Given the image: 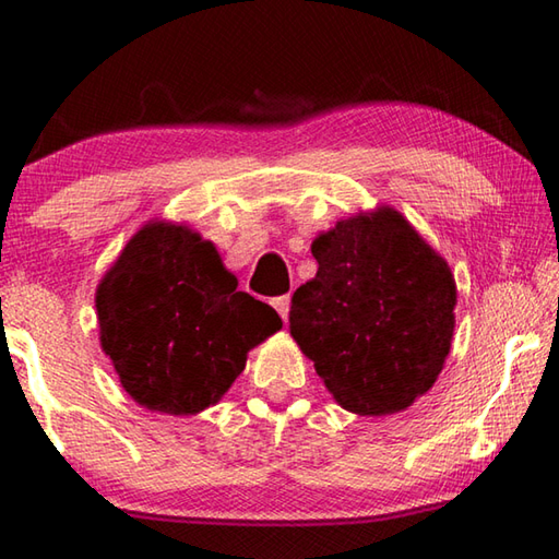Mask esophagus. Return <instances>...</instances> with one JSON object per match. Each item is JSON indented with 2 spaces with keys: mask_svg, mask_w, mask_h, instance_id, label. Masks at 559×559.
Listing matches in <instances>:
<instances>
[{
  "mask_svg": "<svg viewBox=\"0 0 559 559\" xmlns=\"http://www.w3.org/2000/svg\"><path fill=\"white\" fill-rule=\"evenodd\" d=\"M271 306L276 308V313H278L283 320H288V310H290V298H288V296H278V298H273V300H271Z\"/></svg>",
  "mask_w": 559,
  "mask_h": 559,
  "instance_id": "obj_1",
  "label": "esophagus"
}]
</instances>
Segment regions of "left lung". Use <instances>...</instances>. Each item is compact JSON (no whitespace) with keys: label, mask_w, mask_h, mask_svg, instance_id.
I'll use <instances>...</instances> for the list:
<instances>
[{"label":"left lung","mask_w":559,"mask_h":559,"mask_svg":"<svg viewBox=\"0 0 559 559\" xmlns=\"http://www.w3.org/2000/svg\"><path fill=\"white\" fill-rule=\"evenodd\" d=\"M313 281L290 300V335L343 409L384 416L427 394L453 337L449 263L392 206L349 216L310 246Z\"/></svg>","instance_id":"obj_1"}]
</instances>
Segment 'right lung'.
Returning <instances> with one entry per match:
<instances>
[{
	"mask_svg": "<svg viewBox=\"0 0 559 559\" xmlns=\"http://www.w3.org/2000/svg\"><path fill=\"white\" fill-rule=\"evenodd\" d=\"M236 286L212 241L182 224H145L96 290L100 347L122 390L175 416L219 402L249 349L283 325Z\"/></svg>",
	"mask_w": 559,
	"mask_h": 559,
	"instance_id": "add662e5",
	"label": "right lung"
}]
</instances>
